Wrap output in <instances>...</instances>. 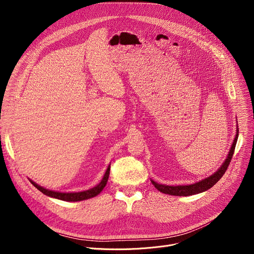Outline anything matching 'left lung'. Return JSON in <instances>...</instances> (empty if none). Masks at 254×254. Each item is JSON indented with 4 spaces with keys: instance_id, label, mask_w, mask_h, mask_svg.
<instances>
[{
    "instance_id": "8db88e82",
    "label": "left lung",
    "mask_w": 254,
    "mask_h": 254,
    "mask_svg": "<svg viewBox=\"0 0 254 254\" xmlns=\"http://www.w3.org/2000/svg\"><path fill=\"white\" fill-rule=\"evenodd\" d=\"M238 136H239V130H237L236 134V138L234 140V143L232 145V148L229 152L228 157L224 161L223 165L219 168V170L214 173L212 176L199 181L197 183L194 184H190V185H178V186H169V185H163V184H158L156 182H154L153 180H151V183L154 185V188L159 190L163 193H167V194H172V195H179V196H188V195H192V194H196L199 192L206 191L207 190L211 189L213 185H215L220 178L223 176V174L225 173L226 169L229 168V165L232 161L234 152H235V147L237 144V140H238Z\"/></svg>"
}]
</instances>
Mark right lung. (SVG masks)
I'll return each mask as SVG.
<instances>
[{
  "label": "right lung",
  "mask_w": 254,
  "mask_h": 254,
  "mask_svg": "<svg viewBox=\"0 0 254 254\" xmlns=\"http://www.w3.org/2000/svg\"><path fill=\"white\" fill-rule=\"evenodd\" d=\"M109 174H110V166L107 169L105 175L102 179V181L95 186V188L85 190V191H81V192H68V193H64V192H58V191H52V190H48L46 189L41 188V186H39L38 184H36L35 182L31 181L32 184L35 186L37 190H39L41 192H43L44 194L51 196V197H55V198H59L62 199V201H66V202H78V201H83V199H87L90 197H93L98 195L103 189L106 186L107 181H108L109 178Z\"/></svg>",
  "instance_id": "obj_1"
}]
</instances>
